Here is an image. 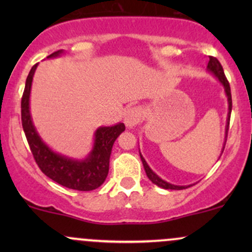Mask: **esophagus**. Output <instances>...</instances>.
<instances>
[{"label":"esophagus","mask_w":252,"mask_h":252,"mask_svg":"<svg viewBox=\"0 0 252 252\" xmlns=\"http://www.w3.org/2000/svg\"><path fill=\"white\" fill-rule=\"evenodd\" d=\"M141 118H142V110H141L138 106H135V108H130L126 111L124 114V123L128 128H132L136 124L141 122Z\"/></svg>","instance_id":"esophagus-1"}]
</instances>
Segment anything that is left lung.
Here are the masks:
<instances>
[{"mask_svg":"<svg viewBox=\"0 0 252 252\" xmlns=\"http://www.w3.org/2000/svg\"><path fill=\"white\" fill-rule=\"evenodd\" d=\"M207 70H209L211 73L213 74V76H216L217 78H218L219 82H220L221 85L224 86L225 94H226V97H227L228 112H227L226 129H225V143H226V137H227V131H228V124H230L231 110H232V98H231L230 84H228L226 77H225V73H224V70H222L221 63L218 62V59H217V58L210 57L209 63H207ZM224 148H225V144H224V147H222V150H224ZM222 150H221V153H222ZM140 156H141V160H142V163H143L144 170H146L147 176H148L149 180L152 181L153 184H155L156 186L162 187V189H187V187L190 186V185H189V186H178V185H172V184H169V182L162 180V179H161L160 176L156 175L155 173L153 172L152 169H150V167L148 166V163L146 162V160H144V158H143V156L141 155V154H140Z\"/></svg>","mask_w":252,"mask_h":252,"instance_id":"obj_1","label":"left lung"}]
</instances>
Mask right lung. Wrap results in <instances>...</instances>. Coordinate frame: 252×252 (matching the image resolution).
Returning <instances> with one entry per match:
<instances>
[{
    "mask_svg": "<svg viewBox=\"0 0 252 252\" xmlns=\"http://www.w3.org/2000/svg\"><path fill=\"white\" fill-rule=\"evenodd\" d=\"M63 53L57 51L47 58H56ZM37 63L32 67L26 79V86L21 99V121L26 138L34 160L45 175L63 187L77 190L96 189L105 181L109 173L111 149L116 138L126 130L123 123L112 126H100L94 132V143L88 158L74 160L54 153L43 143L37 134L30 111V96L33 76Z\"/></svg>",
    "mask_w": 252,
    "mask_h": 252,
    "instance_id": "right-lung-1",
    "label": "right lung"
}]
</instances>
